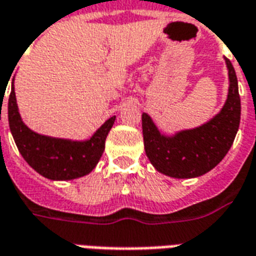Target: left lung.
Segmentation results:
<instances>
[{
  "mask_svg": "<svg viewBox=\"0 0 256 256\" xmlns=\"http://www.w3.org/2000/svg\"><path fill=\"white\" fill-rule=\"evenodd\" d=\"M229 89L220 111L208 122L174 134L162 133L152 118L142 114L145 154L152 166L172 178H196L212 170L230 150L238 124L242 104L234 68L225 58Z\"/></svg>",
  "mask_w": 256,
  "mask_h": 256,
  "instance_id": "obj_1",
  "label": "left lung"
}]
</instances>
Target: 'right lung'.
Segmentation results:
<instances>
[{"instance_id": "1", "label": "right lung", "mask_w": 256, "mask_h": 256, "mask_svg": "<svg viewBox=\"0 0 256 256\" xmlns=\"http://www.w3.org/2000/svg\"><path fill=\"white\" fill-rule=\"evenodd\" d=\"M1 116V111H0ZM116 116H111L86 140L58 138L31 130L20 116L12 80L8 101V120L20 155L42 177L70 181L88 176L97 166L106 148V138Z\"/></svg>"}]
</instances>
